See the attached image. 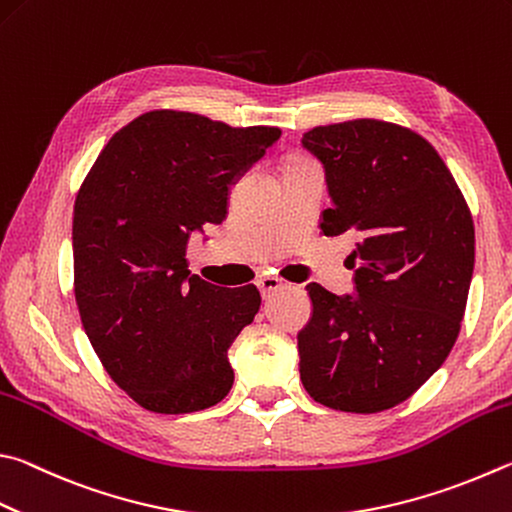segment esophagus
<instances>
[{
  "instance_id": "34e87169",
  "label": "esophagus",
  "mask_w": 512,
  "mask_h": 512,
  "mask_svg": "<svg viewBox=\"0 0 512 512\" xmlns=\"http://www.w3.org/2000/svg\"><path fill=\"white\" fill-rule=\"evenodd\" d=\"M257 288H259V293H262L264 300H268L273 293L284 288V282L277 280V277H273V275H266V277H262V280H257Z\"/></svg>"
}]
</instances>
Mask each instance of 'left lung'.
<instances>
[{
    "instance_id": "obj_1",
    "label": "left lung",
    "mask_w": 512,
    "mask_h": 512,
    "mask_svg": "<svg viewBox=\"0 0 512 512\" xmlns=\"http://www.w3.org/2000/svg\"><path fill=\"white\" fill-rule=\"evenodd\" d=\"M302 147L322 163L333 203L322 232L358 239L356 293L306 284L302 385L331 410L383 412L410 398L457 342L475 268L470 208L439 152L401 125L313 127Z\"/></svg>"
}]
</instances>
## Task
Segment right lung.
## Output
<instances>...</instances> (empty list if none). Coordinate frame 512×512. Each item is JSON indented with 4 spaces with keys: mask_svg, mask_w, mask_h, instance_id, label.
Returning <instances> with one entry per match:
<instances>
[{
    "mask_svg": "<svg viewBox=\"0 0 512 512\" xmlns=\"http://www.w3.org/2000/svg\"><path fill=\"white\" fill-rule=\"evenodd\" d=\"M277 127H230L190 111H147L109 138L73 206V284L102 367L145 410L217 405L235 371L228 349L253 322L257 286L190 275L185 250L228 215L230 185Z\"/></svg>",
    "mask_w": 512,
    "mask_h": 512,
    "instance_id": "add662e5",
    "label": "right lung"
}]
</instances>
